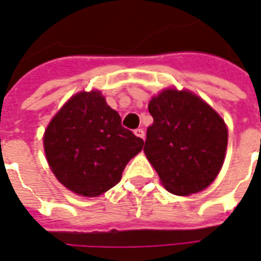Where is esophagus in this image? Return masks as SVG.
<instances>
[{"label":"esophagus","mask_w":261,"mask_h":261,"mask_svg":"<svg viewBox=\"0 0 261 261\" xmlns=\"http://www.w3.org/2000/svg\"><path fill=\"white\" fill-rule=\"evenodd\" d=\"M135 135H136V136L139 137V139H143V140H144V137H145L144 129H141V128L136 129V130H135Z\"/></svg>","instance_id":"obj_1"}]
</instances>
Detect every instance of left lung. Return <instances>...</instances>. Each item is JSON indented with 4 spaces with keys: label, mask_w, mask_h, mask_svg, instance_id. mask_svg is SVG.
Here are the masks:
<instances>
[{
    "label": "left lung",
    "mask_w": 261,
    "mask_h": 261,
    "mask_svg": "<svg viewBox=\"0 0 261 261\" xmlns=\"http://www.w3.org/2000/svg\"><path fill=\"white\" fill-rule=\"evenodd\" d=\"M153 124L144 153L161 184L177 196L204 191L225 162L229 130L225 120L189 90L163 88L148 103Z\"/></svg>",
    "instance_id": "8db88e82"
}]
</instances>
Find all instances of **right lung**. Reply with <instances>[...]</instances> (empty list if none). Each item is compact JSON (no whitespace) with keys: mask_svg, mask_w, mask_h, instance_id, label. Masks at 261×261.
<instances>
[{"mask_svg":"<svg viewBox=\"0 0 261 261\" xmlns=\"http://www.w3.org/2000/svg\"><path fill=\"white\" fill-rule=\"evenodd\" d=\"M144 141L121 125L99 90L72 95L48 122L43 148L60 182L83 197H98L120 182Z\"/></svg>","mask_w":261,"mask_h":261,"instance_id":"1","label":"right lung"}]
</instances>
